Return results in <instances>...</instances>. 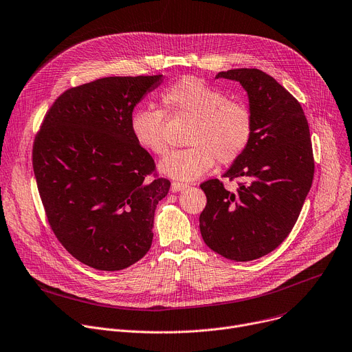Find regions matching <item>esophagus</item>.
Listing matches in <instances>:
<instances>
[{"instance_id":"obj_1","label":"esophagus","mask_w":352,"mask_h":352,"mask_svg":"<svg viewBox=\"0 0 352 352\" xmlns=\"http://www.w3.org/2000/svg\"><path fill=\"white\" fill-rule=\"evenodd\" d=\"M185 188H188V184L178 182V181H174L171 184V190H173V192H179V190H184Z\"/></svg>"}]
</instances>
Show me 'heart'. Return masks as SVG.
<instances>
[{"label": "heart", "instance_id": "b5f03b06", "mask_svg": "<svg viewBox=\"0 0 352 352\" xmlns=\"http://www.w3.org/2000/svg\"><path fill=\"white\" fill-rule=\"evenodd\" d=\"M162 104L171 118L194 120L186 136L190 147L167 154L160 171L181 181L206 174L217 162L230 164L247 150L252 136L250 107L198 77H184L162 95ZM135 140L147 151L163 155L168 148L167 122L163 111L140 108L131 118Z\"/></svg>", "mask_w": 352, "mask_h": 352}]
</instances>
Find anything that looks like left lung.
<instances>
[{"instance_id": "1", "label": "left lung", "mask_w": 352, "mask_h": 352, "mask_svg": "<svg viewBox=\"0 0 352 352\" xmlns=\"http://www.w3.org/2000/svg\"><path fill=\"white\" fill-rule=\"evenodd\" d=\"M241 84L252 113L244 154L223 177L244 178L230 192L219 179L201 184L204 241L221 257L251 261L274 251L294 229L309 194L314 160L300 104L275 78L257 69L217 73Z\"/></svg>"}]
</instances>
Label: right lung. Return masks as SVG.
<instances>
[{
    "mask_svg": "<svg viewBox=\"0 0 352 352\" xmlns=\"http://www.w3.org/2000/svg\"><path fill=\"white\" fill-rule=\"evenodd\" d=\"M160 76L105 77L63 92L34 143V171L50 228L80 263L133 265L151 247L157 204L171 182L147 178L154 160L131 118Z\"/></svg>",
    "mask_w": 352,
    "mask_h": 352,
    "instance_id": "add662e5",
    "label": "right lung"
}]
</instances>
